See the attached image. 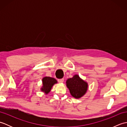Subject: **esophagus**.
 Returning <instances> with one entry per match:
<instances>
[{
  "mask_svg": "<svg viewBox=\"0 0 127 127\" xmlns=\"http://www.w3.org/2000/svg\"><path fill=\"white\" fill-rule=\"evenodd\" d=\"M58 81L59 83H63L64 81V79H58Z\"/></svg>",
  "mask_w": 127,
  "mask_h": 127,
  "instance_id": "1",
  "label": "esophagus"
}]
</instances>
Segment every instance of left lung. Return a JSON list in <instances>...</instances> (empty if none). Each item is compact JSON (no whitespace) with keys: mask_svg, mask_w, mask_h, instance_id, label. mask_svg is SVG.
Masks as SVG:
<instances>
[{"mask_svg":"<svg viewBox=\"0 0 127 127\" xmlns=\"http://www.w3.org/2000/svg\"><path fill=\"white\" fill-rule=\"evenodd\" d=\"M71 95L75 98H81L86 94L88 89V83L81 79L78 75H75L66 81Z\"/></svg>","mask_w":127,"mask_h":127,"instance_id":"obj_1","label":"left lung"}]
</instances>
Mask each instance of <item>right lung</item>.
Segmentation results:
<instances>
[{
    "label": "right lung",
    "mask_w": 127,
    "mask_h": 127,
    "mask_svg": "<svg viewBox=\"0 0 127 127\" xmlns=\"http://www.w3.org/2000/svg\"><path fill=\"white\" fill-rule=\"evenodd\" d=\"M42 80V87L41 88V91L46 94L50 92L52 86L57 83L55 79L51 77H44Z\"/></svg>",
    "instance_id": "right-lung-1"
}]
</instances>
